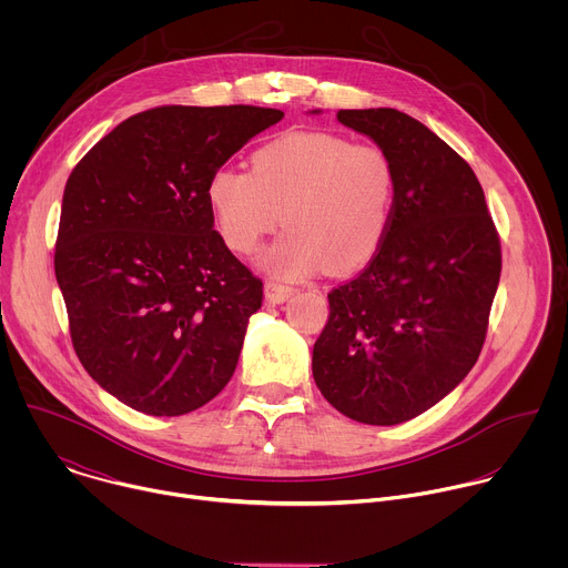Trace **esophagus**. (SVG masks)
<instances>
[{
    "label": "esophagus",
    "mask_w": 568,
    "mask_h": 568,
    "mask_svg": "<svg viewBox=\"0 0 568 568\" xmlns=\"http://www.w3.org/2000/svg\"><path fill=\"white\" fill-rule=\"evenodd\" d=\"M294 292H296L294 287H290V285H285V283H278V281H267V283H265V296H267V301H272V303H283V301H287Z\"/></svg>",
    "instance_id": "1"
}]
</instances>
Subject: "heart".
I'll return each mask as SVG.
<instances>
[{
	"instance_id": "b5f03b06",
	"label": "heart",
	"mask_w": 568,
	"mask_h": 568,
	"mask_svg": "<svg viewBox=\"0 0 568 568\" xmlns=\"http://www.w3.org/2000/svg\"><path fill=\"white\" fill-rule=\"evenodd\" d=\"M395 195L388 152L323 130H292L252 154V171L224 164L206 200L226 247L250 256L281 222L263 265L303 278L326 265L344 274L366 263L386 233Z\"/></svg>"
}]
</instances>
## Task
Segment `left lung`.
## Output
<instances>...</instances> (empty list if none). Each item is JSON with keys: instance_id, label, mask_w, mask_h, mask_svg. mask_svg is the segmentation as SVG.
Masks as SVG:
<instances>
[{"instance_id": "obj_1", "label": "left lung", "mask_w": 568, "mask_h": 568, "mask_svg": "<svg viewBox=\"0 0 568 568\" xmlns=\"http://www.w3.org/2000/svg\"><path fill=\"white\" fill-rule=\"evenodd\" d=\"M395 169L386 233L331 294L312 375L337 412L366 425L412 420L476 364L501 276V240L467 161L409 114L339 110Z\"/></svg>"}]
</instances>
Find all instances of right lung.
<instances>
[{
	"label": "right lung",
	"mask_w": 568,
	"mask_h": 568,
	"mask_svg": "<svg viewBox=\"0 0 568 568\" xmlns=\"http://www.w3.org/2000/svg\"><path fill=\"white\" fill-rule=\"evenodd\" d=\"M281 119L256 105H161L119 123L71 171L53 254L69 335L128 407L184 416L231 379L263 281L213 229L206 184Z\"/></svg>",
	"instance_id": "obj_1"
}]
</instances>
